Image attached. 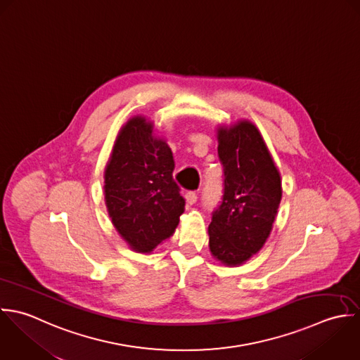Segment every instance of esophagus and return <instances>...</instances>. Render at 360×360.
Instances as JSON below:
<instances>
[{
  "label": "esophagus",
  "instance_id": "1",
  "mask_svg": "<svg viewBox=\"0 0 360 360\" xmlns=\"http://www.w3.org/2000/svg\"><path fill=\"white\" fill-rule=\"evenodd\" d=\"M185 200L188 205H195L198 202V195L195 192H186L185 193Z\"/></svg>",
  "mask_w": 360,
  "mask_h": 360
}]
</instances>
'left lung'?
I'll list each match as a JSON object with an SVG mask.
<instances>
[{
  "label": "left lung",
  "instance_id": "left-lung-1",
  "mask_svg": "<svg viewBox=\"0 0 360 360\" xmlns=\"http://www.w3.org/2000/svg\"><path fill=\"white\" fill-rule=\"evenodd\" d=\"M224 195L209 225L213 257L226 267L248 262L266 243L283 198L281 175L262 134L248 120L217 128Z\"/></svg>",
  "mask_w": 360,
  "mask_h": 360
}]
</instances>
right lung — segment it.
<instances>
[{"label": "right lung", "instance_id": "add662e5", "mask_svg": "<svg viewBox=\"0 0 360 360\" xmlns=\"http://www.w3.org/2000/svg\"><path fill=\"white\" fill-rule=\"evenodd\" d=\"M143 115L118 132L104 171V200L112 225L138 253H150L172 236L185 200L172 178V151Z\"/></svg>", "mask_w": 360, "mask_h": 360}]
</instances>
